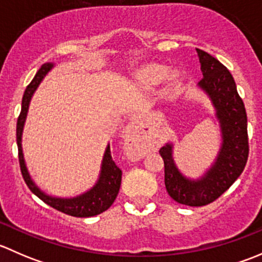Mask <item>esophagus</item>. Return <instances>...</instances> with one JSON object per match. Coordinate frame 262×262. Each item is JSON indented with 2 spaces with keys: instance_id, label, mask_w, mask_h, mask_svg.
I'll return each mask as SVG.
<instances>
[{
  "instance_id": "1",
  "label": "esophagus",
  "mask_w": 262,
  "mask_h": 262,
  "mask_svg": "<svg viewBox=\"0 0 262 262\" xmlns=\"http://www.w3.org/2000/svg\"><path fill=\"white\" fill-rule=\"evenodd\" d=\"M124 143H125L126 150H128L130 155H141L143 144H142L141 132H139V126L137 121H132V123L126 126L125 132H124Z\"/></svg>"
}]
</instances>
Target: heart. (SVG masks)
<instances>
[{
  "label": "heart",
  "instance_id": "1",
  "mask_svg": "<svg viewBox=\"0 0 262 262\" xmlns=\"http://www.w3.org/2000/svg\"><path fill=\"white\" fill-rule=\"evenodd\" d=\"M162 72L163 70L160 66L148 64L146 67L142 68L141 71H138V80L147 84L155 83V82L161 77Z\"/></svg>",
  "mask_w": 262,
  "mask_h": 262
}]
</instances>
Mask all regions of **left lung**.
<instances>
[{"label":"left lung","instance_id":"8db88e82","mask_svg":"<svg viewBox=\"0 0 262 262\" xmlns=\"http://www.w3.org/2000/svg\"><path fill=\"white\" fill-rule=\"evenodd\" d=\"M203 78L199 86L209 95L222 128L221 152L215 163L200 180L184 178L172 160V146L160 149L165 163V185L175 202L189 207H203L218 199L245 170L248 158L247 114L237 92L236 82L226 66L202 49H196Z\"/></svg>","mask_w":262,"mask_h":262}]
</instances>
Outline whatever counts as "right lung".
Masks as SVG:
<instances>
[{"label":"right lung","instance_id":"obj_1","mask_svg":"<svg viewBox=\"0 0 262 262\" xmlns=\"http://www.w3.org/2000/svg\"><path fill=\"white\" fill-rule=\"evenodd\" d=\"M52 67L53 63H46V64L41 66L38 72H36L35 77L29 83L25 92H24L21 113L17 118L16 125L18 163H20L21 173H23L24 180H25L30 191L34 192L39 199L43 200L49 207L54 208V209L59 210V212L64 214H68V215L80 216V218L97 215V214L105 212V210L112 207V204L116 199V195H118L121 184V170L115 165L114 161H113L110 146H107L106 152L104 155L101 173H100V179L97 181V184L90 191L84 192V194H82L77 198H73V199H59V198H52L46 195L35 186V184H34L30 176H29L28 170H26L25 161H24L23 156V148H21V136H23L24 123H25L29 104H30V99L33 96L34 91H35L38 84L40 83V81L43 80L44 76L49 72Z\"/></svg>","mask_w":262,"mask_h":262}]
</instances>
